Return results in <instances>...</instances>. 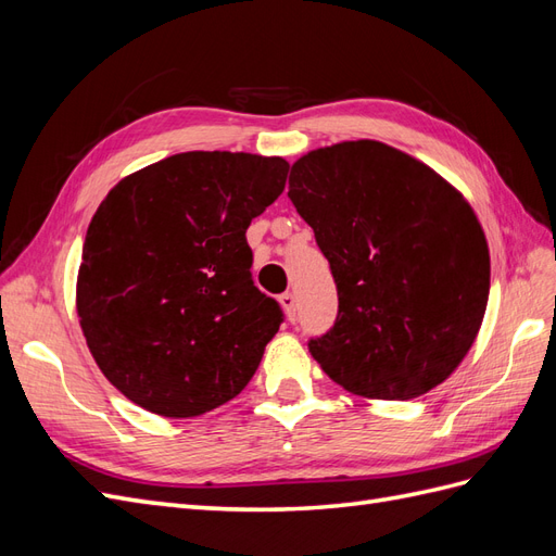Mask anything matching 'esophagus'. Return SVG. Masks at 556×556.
I'll use <instances>...</instances> for the list:
<instances>
[{"label":"esophagus","mask_w":556,"mask_h":556,"mask_svg":"<svg viewBox=\"0 0 556 556\" xmlns=\"http://www.w3.org/2000/svg\"><path fill=\"white\" fill-rule=\"evenodd\" d=\"M278 301H280L285 315H288V319H294L296 317V296L292 292H285V294H280Z\"/></svg>","instance_id":"obj_1"}]
</instances>
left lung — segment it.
I'll return each mask as SVG.
<instances>
[{
	"label": "left lung",
	"mask_w": 556,
	"mask_h": 556,
	"mask_svg": "<svg viewBox=\"0 0 556 556\" xmlns=\"http://www.w3.org/2000/svg\"><path fill=\"white\" fill-rule=\"evenodd\" d=\"M288 197L339 290L333 327L308 341L323 371L384 401L450 378L490 299V248L464 194L425 162L359 139L299 157Z\"/></svg>",
	"instance_id": "obj_1"
}]
</instances>
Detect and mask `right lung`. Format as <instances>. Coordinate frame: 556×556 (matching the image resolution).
Returning <instances> with one entry per match:
<instances>
[{
    "label": "right lung",
    "instance_id": "right-lung-1",
    "mask_svg": "<svg viewBox=\"0 0 556 556\" xmlns=\"http://www.w3.org/2000/svg\"><path fill=\"white\" fill-rule=\"evenodd\" d=\"M290 164L192 150L123 178L92 215L76 311L117 392L162 417L241 394L282 311L252 282L245 231L285 190Z\"/></svg>",
    "mask_w": 556,
    "mask_h": 556
}]
</instances>
